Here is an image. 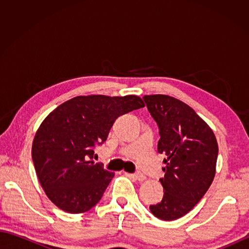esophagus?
I'll return each instance as SVG.
<instances>
[{
  "label": "esophagus",
  "instance_id": "34e87169",
  "mask_svg": "<svg viewBox=\"0 0 249 249\" xmlns=\"http://www.w3.org/2000/svg\"><path fill=\"white\" fill-rule=\"evenodd\" d=\"M129 177H130L131 178L137 179V181H140V182L144 181V179H145V177H144L143 174H142V173H140V172H137V173H131V174H129Z\"/></svg>",
  "mask_w": 249,
  "mask_h": 249
}]
</instances>
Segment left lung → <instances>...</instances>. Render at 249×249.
Here are the masks:
<instances>
[{
  "mask_svg": "<svg viewBox=\"0 0 249 249\" xmlns=\"http://www.w3.org/2000/svg\"><path fill=\"white\" fill-rule=\"evenodd\" d=\"M146 108L157 123L158 152L165 154L163 197L150 205L161 220H176L197 204L212 184L218 144L213 130L188 105L168 95H145Z\"/></svg>",
  "mask_w": 249,
  "mask_h": 249,
  "instance_id": "8db88e82",
  "label": "left lung"
}]
</instances>
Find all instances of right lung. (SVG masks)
Returning a JSON list of instances; mask_svg holds the SVG:
<instances>
[{
  "instance_id": "1",
  "label": "right lung",
  "mask_w": 249,
  "mask_h": 249,
  "mask_svg": "<svg viewBox=\"0 0 249 249\" xmlns=\"http://www.w3.org/2000/svg\"><path fill=\"white\" fill-rule=\"evenodd\" d=\"M144 107L135 95L77 96L55 108L40 124L32 145V160L41 187L67 213L87 212L102 199L114 177L94 149L107 140L120 115Z\"/></svg>"
}]
</instances>
